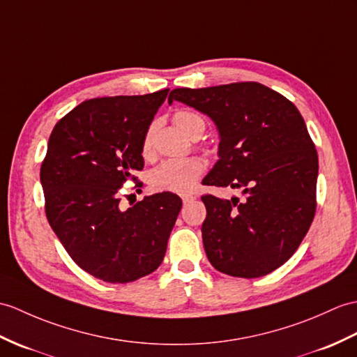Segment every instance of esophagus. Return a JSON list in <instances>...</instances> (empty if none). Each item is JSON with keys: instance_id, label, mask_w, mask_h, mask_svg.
Segmentation results:
<instances>
[{"instance_id": "1", "label": "esophagus", "mask_w": 357, "mask_h": 357, "mask_svg": "<svg viewBox=\"0 0 357 357\" xmlns=\"http://www.w3.org/2000/svg\"><path fill=\"white\" fill-rule=\"evenodd\" d=\"M195 199H196V196H193V195H184V196H182V202L190 204V202H193Z\"/></svg>"}]
</instances>
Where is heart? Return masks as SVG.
Masks as SVG:
<instances>
[{
  "label": "heart",
  "mask_w": 357,
  "mask_h": 357,
  "mask_svg": "<svg viewBox=\"0 0 357 357\" xmlns=\"http://www.w3.org/2000/svg\"><path fill=\"white\" fill-rule=\"evenodd\" d=\"M173 121L181 130H184L192 138L201 137L206 128L202 115L187 109L176 111L173 115ZM153 135L155 126L151 124L144 132L143 139H141V153L146 158H149L153 152ZM204 169L205 164L197 156H190V158L184 160H169L149 172L147 181L155 192L188 193L192 192L197 179L201 178Z\"/></svg>",
  "instance_id": "heart-1"
}]
</instances>
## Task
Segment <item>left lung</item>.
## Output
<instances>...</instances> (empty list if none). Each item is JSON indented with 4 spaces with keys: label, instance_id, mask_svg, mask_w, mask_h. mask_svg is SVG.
Here are the masks:
<instances>
[{
    "label": "left lung",
    "instance_id": "1",
    "mask_svg": "<svg viewBox=\"0 0 357 357\" xmlns=\"http://www.w3.org/2000/svg\"><path fill=\"white\" fill-rule=\"evenodd\" d=\"M178 100L211 117L219 161L202 184L242 188L245 197L204 195L206 257L231 277L257 278L284 264L317 211L318 153L296 106L257 82L176 88Z\"/></svg>",
    "mask_w": 357,
    "mask_h": 357
}]
</instances>
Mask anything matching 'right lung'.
Listing matches in <instances>:
<instances>
[{"label":"right lung","mask_w":357,"mask_h":357,"mask_svg":"<svg viewBox=\"0 0 357 357\" xmlns=\"http://www.w3.org/2000/svg\"><path fill=\"white\" fill-rule=\"evenodd\" d=\"M169 94L86 100L56 123L40 165L45 214L71 259L106 283L158 269L182 206L164 192L120 210V188L138 185L141 139Z\"/></svg>","instance_id":"obj_1"}]
</instances>
